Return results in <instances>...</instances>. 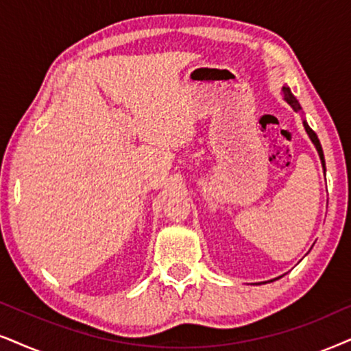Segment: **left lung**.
<instances>
[{
  "label": "left lung",
  "mask_w": 351,
  "mask_h": 351,
  "mask_svg": "<svg viewBox=\"0 0 351 351\" xmlns=\"http://www.w3.org/2000/svg\"><path fill=\"white\" fill-rule=\"evenodd\" d=\"M283 94H285V99H287V101H288V105L291 106V108L295 110L296 113H301V105H300V101L295 99V95L291 94V90H290V87H283ZM301 117H303V113H301ZM303 126H304V131L308 132V136H309V139H311V143L314 144V147H316V150H317V154H319V158H321V163H322V168H324V171H326V160H324V152H322V147H321V143H319V139H317V136H316V132H314L311 128H309V124L306 123V119L303 118ZM277 278H280V277H277ZM270 282H274V280H270Z\"/></svg>",
  "instance_id": "8db88e82"
}]
</instances>
